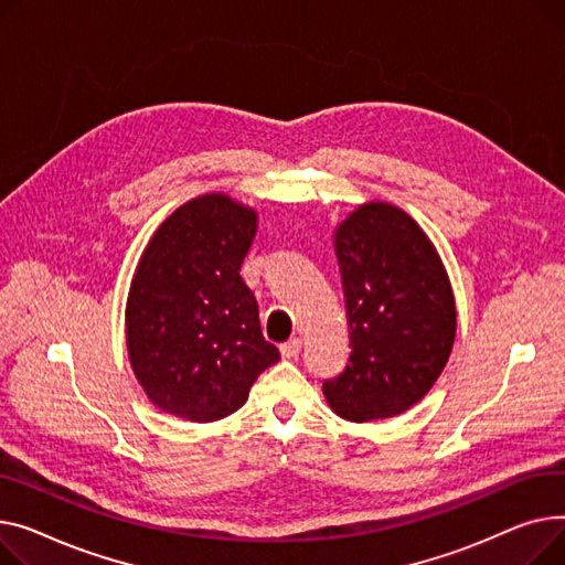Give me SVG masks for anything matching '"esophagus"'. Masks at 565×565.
<instances>
[{"label":"esophagus","mask_w":565,"mask_h":565,"mask_svg":"<svg viewBox=\"0 0 565 565\" xmlns=\"http://www.w3.org/2000/svg\"><path fill=\"white\" fill-rule=\"evenodd\" d=\"M301 344H303V342L298 340V338L285 342V344L280 347V355H282V358H296L298 353H301Z\"/></svg>","instance_id":"1"}]
</instances>
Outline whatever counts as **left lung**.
<instances>
[{"label":"left lung","mask_w":565,"mask_h":565,"mask_svg":"<svg viewBox=\"0 0 565 565\" xmlns=\"http://www.w3.org/2000/svg\"><path fill=\"white\" fill-rule=\"evenodd\" d=\"M351 355L323 383L328 406L349 422L406 413L434 387L456 338V301L438 248L396 205H358L333 235Z\"/></svg>","instance_id":"left-lung-1"}]
</instances>
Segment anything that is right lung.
<instances>
[{"mask_svg":"<svg viewBox=\"0 0 565 565\" xmlns=\"http://www.w3.org/2000/svg\"><path fill=\"white\" fill-rule=\"evenodd\" d=\"M257 212L203 193L152 232L125 306L131 372L161 411L207 424L239 411L257 376L280 360L262 338L253 291L239 276Z\"/></svg>","mask_w":565,"mask_h":565,"instance_id":"add662e5","label":"right lung"}]
</instances>
